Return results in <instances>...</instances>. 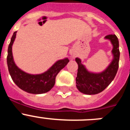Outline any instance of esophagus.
<instances>
[{"instance_id": "1", "label": "esophagus", "mask_w": 130, "mask_h": 130, "mask_svg": "<svg viewBox=\"0 0 130 130\" xmlns=\"http://www.w3.org/2000/svg\"><path fill=\"white\" fill-rule=\"evenodd\" d=\"M72 58H74V57H72Z\"/></svg>"}]
</instances>
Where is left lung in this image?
<instances>
[{
	"mask_svg": "<svg viewBox=\"0 0 130 130\" xmlns=\"http://www.w3.org/2000/svg\"><path fill=\"white\" fill-rule=\"evenodd\" d=\"M105 39L110 40L112 45L111 51L112 60L103 72L100 73L89 72L81 63L80 58H75L78 64L76 87L79 91L85 94H96L103 91L112 82L118 71L120 58L119 40L115 34L106 36Z\"/></svg>",
	"mask_w": 130,
	"mask_h": 130,
	"instance_id": "obj_1",
	"label": "left lung"
}]
</instances>
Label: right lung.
I'll use <instances>...</instances> for the list:
<instances>
[{
	"mask_svg": "<svg viewBox=\"0 0 130 130\" xmlns=\"http://www.w3.org/2000/svg\"><path fill=\"white\" fill-rule=\"evenodd\" d=\"M16 33L17 31L11 37L7 56V64L11 79L16 85L26 92L34 94L47 92L55 85L57 74L67 65L70 60L68 58L58 60L47 70L40 74L26 73L16 66L13 60L12 45L16 38Z\"/></svg>",
	"mask_w": 130,
	"mask_h": 130,
	"instance_id": "1",
	"label": "right lung"
}]
</instances>
